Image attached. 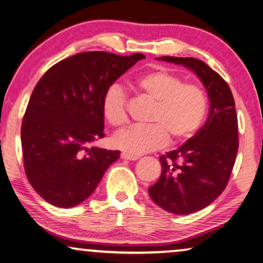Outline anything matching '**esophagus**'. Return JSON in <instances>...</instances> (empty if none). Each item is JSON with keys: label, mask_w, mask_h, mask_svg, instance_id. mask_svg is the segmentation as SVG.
<instances>
[{"label": "esophagus", "mask_w": 263, "mask_h": 263, "mask_svg": "<svg viewBox=\"0 0 263 263\" xmlns=\"http://www.w3.org/2000/svg\"><path fill=\"white\" fill-rule=\"evenodd\" d=\"M120 158L125 160H138L139 159L138 156H132V154H128V153H122L120 154Z\"/></svg>", "instance_id": "34e87169"}]
</instances>
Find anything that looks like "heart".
<instances>
[{
	"label": "heart",
	"mask_w": 263,
	"mask_h": 263,
	"mask_svg": "<svg viewBox=\"0 0 263 263\" xmlns=\"http://www.w3.org/2000/svg\"><path fill=\"white\" fill-rule=\"evenodd\" d=\"M136 92L153 102L149 125L131 126L114 137V145L132 156L165 146L168 136L173 141L191 138L205 119L207 99L194 84H184L177 74L165 69L146 72L132 81ZM102 115L111 126L126 123V98L118 85L110 86L102 101Z\"/></svg>",
	"instance_id": "1"
}]
</instances>
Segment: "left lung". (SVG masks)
Here are the masks:
<instances>
[{"instance_id":"left-lung-1","label":"left lung","mask_w":263,"mask_h":263,"mask_svg":"<svg viewBox=\"0 0 263 263\" xmlns=\"http://www.w3.org/2000/svg\"><path fill=\"white\" fill-rule=\"evenodd\" d=\"M156 60L193 71L210 99L206 123L180 147L159 158L161 176L148 189L149 197L162 210L191 214L211 205L228 184L239 148L235 102L223 78L202 61L171 56Z\"/></svg>"}]
</instances>
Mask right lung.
I'll list each match as a JSON object with an SVG mask.
<instances>
[{"mask_svg":"<svg viewBox=\"0 0 263 263\" xmlns=\"http://www.w3.org/2000/svg\"><path fill=\"white\" fill-rule=\"evenodd\" d=\"M144 58L141 53L81 52L51 66L37 83L21 140L28 180L45 201L62 208L79 205L119 159V151L91 144L104 137V95Z\"/></svg>","mask_w":263,"mask_h":263,"instance_id":"obj_1","label":"right lung"}]
</instances>
